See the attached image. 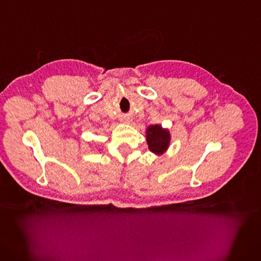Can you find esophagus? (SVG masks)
Returning <instances> with one entry per match:
<instances>
[{
  "label": "esophagus",
  "mask_w": 261,
  "mask_h": 261,
  "mask_svg": "<svg viewBox=\"0 0 261 261\" xmlns=\"http://www.w3.org/2000/svg\"><path fill=\"white\" fill-rule=\"evenodd\" d=\"M125 121H127V120H125Z\"/></svg>",
  "instance_id": "34e87169"
}]
</instances>
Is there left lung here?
Returning <instances> with one entry per match:
<instances>
[{
  "instance_id": "8db88e82",
  "label": "left lung",
  "mask_w": 261,
  "mask_h": 261,
  "mask_svg": "<svg viewBox=\"0 0 261 261\" xmlns=\"http://www.w3.org/2000/svg\"><path fill=\"white\" fill-rule=\"evenodd\" d=\"M146 142L150 152L162 155L169 147L170 133L159 124L149 125L146 129Z\"/></svg>"
}]
</instances>
